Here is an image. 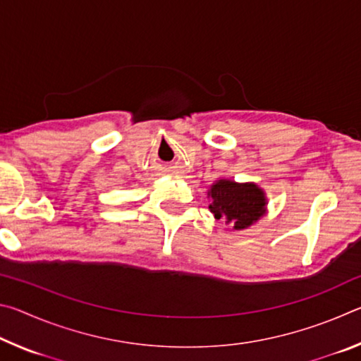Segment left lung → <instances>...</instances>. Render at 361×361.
Masks as SVG:
<instances>
[{"instance_id": "1", "label": "left lung", "mask_w": 361, "mask_h": 361, "mask_svg": "<svg viewBox=\"0 0 361 361\" xmlns=\"http://www.w3.org/2000/svg\"><path fill=\"white\" fill-rule=\"evenodd\" d=\"M209 210L216 219L229 224L232 231H245L267 213L264 189L256 183H237L219 178L210 186Z\"/></svg>"}]
</instances>
